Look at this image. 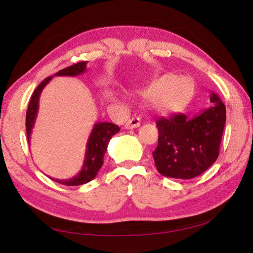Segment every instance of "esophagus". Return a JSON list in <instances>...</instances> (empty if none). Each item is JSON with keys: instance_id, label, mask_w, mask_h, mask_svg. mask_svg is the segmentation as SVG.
Wrapping results in <instances>:
<instances>
[{"instance_id": "1", "label": "esophagus", "mask_w": 253, "mask_h": 253, "mask_svg": "<svg viewBox=\"0 0 253 253\" xmlns=\"http://www.w3.org/2000/svg\"><path fill=\"white\" fill-rule=\"evenodd\" d=\"M141 124L140 121V118H132V119L128 120L125 125V128L126 129H133V128H136V127H139Z\"/></svg>"}]
</instances>
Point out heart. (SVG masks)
Returning <instances> with one entry per match:
<instances>
[{
  "label": "heart",
  "instance_id": "heart-1",
  "mask_svg": "<svg viewBox=\"0 0 253 253\" xmlns=\"http://www.w3.org/2000/svg\"><path fill=\"white\" fill-rule=\"evenodd\" d=\"M140 95L155 104V109L163 116L184 111L195 95V83L188 76L167 73L156 77L140 91Z\"/></svg>",
  "mask_w": 253,
  "mask_h": 253
}]
</instances>
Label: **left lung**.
Instances as JSON below:
<instances>
[{
  "instance_id": "obj_1",
  "label": "left lung",
  "mask_w": 253,
  "mask_h": 253,
  "mask_svg": "<svg viewBox=\"0 0 253 253\" xmlns=\"http://www.w3.org/2000/svg\"><path fill=\"white\" fill-rule=\"evenodd\" d=\"M211 105L187 117L176 114L156 123L158 144L153 151L155 166L163 176L192 179L204 173L218 157L225 124V106L215 92Z\"/></svg>"
}]
</instances>
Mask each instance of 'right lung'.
Listing matches in <instances>:
<instances>
[{
    "label": "right lung",
    "instance_id": "1",
    "mask_svg": "<svg viewBox=\"0 0 253 253\" xmlns=\"http://www.w3.org/2000/svg\"><path fill=\"white\" fill-rule=\"evenodd\" d=\"M86 70V61L75 63V65L67 67V68L60 70L54 76H79L85 73ZM53 76L47 77L42 81V83L37 86V89L33 92V95L30 99L28 111H26V135H28V141L30 142V137H31L32 128L35 126L37 116H38L39 110V98L43 90ZM119 126L112 123H96L93 125V128L90 133L89 139L86 142V150L85 156H84V162L82 169L77 176L70 178V179H55L52 178L54 181L60 183L67 186H77V185H82L91 181L93 178L97 176L100 168L104 163V155L107 150V144L110 140L112 139L114 134L119 132Z\"/></svg>",
    "mask_w": 253,
    "mask_h": 253
}]
</instances>
